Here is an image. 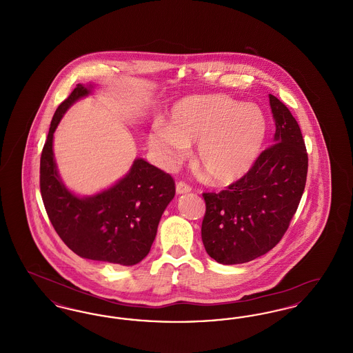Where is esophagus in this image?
<instances>
[{
  "label": "esophagus",
  "mask_w": 353,
  "mask_h": 353,
  "mask_svg": "<svg viewBox=\"0 0 353 353\" xmlns=\"http://www.w3.org/2000/svg\"><path fill=\"white\" fill-rule=\"evenodd\" d=\"M190 190H192V188L189 185L185 184V183H179V184L176 185V193L177 194H186Z\"/></svg>",
  "instance_id": "obj_1"
}]
</instances>
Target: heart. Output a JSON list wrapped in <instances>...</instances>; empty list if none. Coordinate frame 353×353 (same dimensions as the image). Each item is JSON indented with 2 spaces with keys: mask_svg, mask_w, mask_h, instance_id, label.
I'll return each mask as SVG.
<instances>
[{
  "mask_svg": "<svg viewBox=\"0 0 353 353\" xmlns=\"http://www.w3.org/2000/svg\"><path fill=\"white\" fill-rule=\"evenodd\" d=\"M268 134V120L255 104L225 95L188 97L173 104L168 125L156 121L148 143L159 163L172 168L196 144L194 161L209 181L228 186L255 163Z\"/></svg>",
  "mask_w": 353,
  "mask_h": 353,
  "instance_id": "1",
  "label": "heart"
}]
</instances>
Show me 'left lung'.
<instances>
[{"label": "left lung", "instance_id": "obj_1", "mask_svg": "<svg viewBox=\"0 0 353 353\" xmlns=\"http://www.w3.org/2000/svg\"><path fill=\"white\" fill-rule=\"evenodd\" d=\"M274 144L226 190L203 193L201 236L206 252L222 265L246 263L269 252L288 229L302 199L308 157L298 121L269 95Z\"/></svg>", "mask_w": 353, "mask_h": 353}]
</instances>
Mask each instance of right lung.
<instances>
[{"mask_svg": "<svg viewBox=\"0 0 353 353\" xmlns=\"http://www.w3.org/2000/svg\"><path fill=\"white\" fill-rule=\"evenodd\" d=\"M94 88V83L78 84L57 108L41 154V194L68 249L85 259L134 266L151 250L160 219L174 197V181L137 157L124 177L95 194L78 196L63 184L54 159V132L68 108Z\"/></svg>", "mask_w": 353, "mask_h": 353, "instance_id": "right-lung-1", "label": "right lung"}]
</instances>
